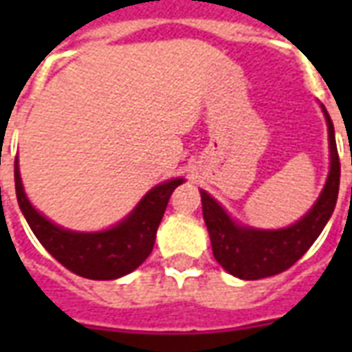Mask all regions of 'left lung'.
<instances>
[{
    "label": "left lung",
    "mask_w": 352,
    "mask_h": 352,
    "mask_svg": "<svg viewBox=\"0 0 352 352\" xmlns=\"http://www.w3.org/2000/svg\"><path fill=\"white\" fill-rule=\"evenodd\" d=\"M330 141V173L320 196L303 219L280 230H256L239 226L228 213L201 190L204 221L209 230L211 247L217 262L239 279L256 280L283 273L302 258L332 217L340 192V156L336 146L333 124L326 113Z\"/></svg>",
    "instance_id": "left-lung-1"
}]
</instances>
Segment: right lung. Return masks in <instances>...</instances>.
Segmentation results:
<instances>
[{
    "instance_id": "add662e5",
    "label": "right lung",
    "mask_w": 352,
    "mask_h": 352,
    "mask_svg": "<svg viewBox=\"0 0 352 352\" xmlns=\"http://www.w3.org/2000/svg\"><path fill=\"white\" fill-rule=\"evenodd\" d=\"M183 183L184 179H171L154 186L122 222L103 232L85 234L60 228L35 211L24 194L19 158H14L16 199L35 237L69 272L94 280L118 279L145 262L153 252L156 230L168 207L169 196Z\"/></svg>"
}]
</instances>
